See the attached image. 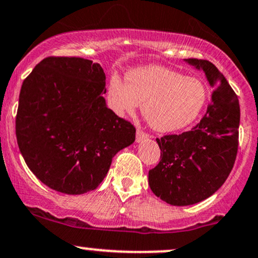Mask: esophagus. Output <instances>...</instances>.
Listing matches in <instances>:
<instances>
[{
  "mask_svg": "<svg viewBox=\"0 0 258 258\" xmlns=\"http://www.w3.org/2000/svg\"><path fill=\"white\" fill-rule=\"evenodd\" d=\"M148 138V133H145L143 130L138 128L137 130V133H136V139H137V142H142L144 141V139Z\"/></svg>",
  "mask_w": 258,
  "mask_h": 258,
  "instance_id": "1",
  "label": "esophagus"
}]
</instances>
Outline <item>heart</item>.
Segmentation results:
<instances>
[{"label":"heart","mask_w":258,"mask_h":258,"mask_svg":"<svg viewBox=\"0 0 258 258\" xmlns=\"http://www.w3.org/2000/svg\"><path fill=\"white\" fill-rule=\"evenodd\" d=\"M109 103L120 115L133 114L143 104V115L154 130L172 132L194 122L207 99L204 84L160 66H147L127 73L126 83L110 79Z\"/></svg>","instance_id":"obj_1"}]
</instances>
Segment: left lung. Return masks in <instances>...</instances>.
<instances>
[{"label": "left lung", "mask_w": 258, "mask_h": 258, "mask_svg": "<svg viewBox=\"0 0 258 258\" xmlns=\"http://www.w3.org/2000/svg\"><path fill=\"white\" fill-rule=\"evenodd\" d=\"M203 70L214 89L202 120L191 131L156 138L160 162L149 170L151 191L172 206H190L221 187L238 153L240 108L238 96L212 62L187 58Z\"/></svg>", "instance_id": "left-lung-1"}]
</instances>
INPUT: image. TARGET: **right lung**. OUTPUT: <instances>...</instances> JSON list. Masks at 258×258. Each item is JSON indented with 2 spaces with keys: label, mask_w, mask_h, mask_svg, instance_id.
I'll use <instances>...</instances> for the list:
<instances>
[{
  "label": "right lung",
  "mask_w": 258,
  "mask_h": 258,
  "mask_svg": "<svg viewBox=\"0 0 258 258\" xmlns=\"http://www.w3.org/2000/svg\"><path fill=\"white\" fill-rule=\"evenodd\" d=\"M99 63L43 58L21 85L15 135L25 162L43 184L66 195L95 190L136 127L105 105Z\"/></svg>",
  "instance_id": "1"
}]
</instances>
